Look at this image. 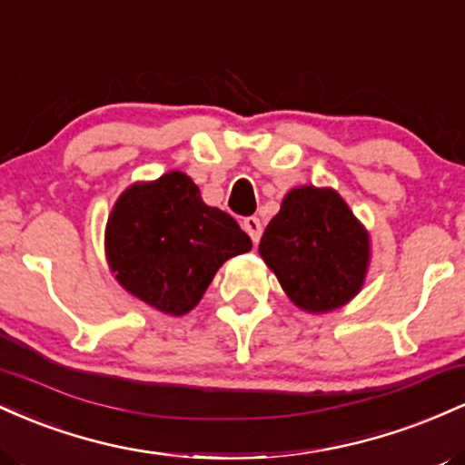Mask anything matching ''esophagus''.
<instances>
[{
    "mask_svg": "<svg viewBox=\"0 0 465 465\" xmlns=\"http://www.w3.org/2000/svg\"><path fill=\"white\" fill-rule=\"evenodd\" d=\"M242 229L249 233L253 242H258L260 236H262V223H260V218H255V216H247V218H244V221H242Z\"/></svg>",
    "mask_w": 465,
    "mask_h": 465,
    "instance_id": "obj_1",
    "label": "esophagus"
}]
</instances>
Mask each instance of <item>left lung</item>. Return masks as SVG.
<instances>
[{"mask_svg":"<svg viewBox=\"0 0 465 465\" xmlns=\"http://www.w3.org/2000/svg\"><path fill=\"white\" fill-rule=\"evenodd\" d=\"M258 251L295 306L328 312L359 295L370 233L339 192L302 185L284 196Z\"/></svg>","mask_w":465,"mask_h":465,"instance_id":"obj_1","label":"left lung"}]
</instances>
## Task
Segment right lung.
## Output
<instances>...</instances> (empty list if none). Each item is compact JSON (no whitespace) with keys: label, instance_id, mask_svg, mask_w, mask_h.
I'll use <instances>...</instances> for the list:
<instances>
[{"label":"right lung","instance_id":"add662e5","mask_svg":"<svg viewBox=\"0 0 465 465\" xmlns=\"http://www.w3.org/2000/svg\"><path fill=\"white\" fill-rule=\"evenodd\" d=\"M104 249L131 295L181 317L201 302L225 260L247 253L251 238L227 212L203 203L188 174L173 170L122 192L106 221Z\"/></svg>","mask_w":465,"mask_h":465}]
</instances>
